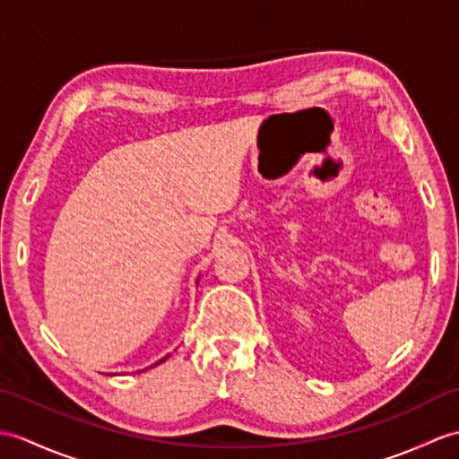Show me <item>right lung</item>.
<instances>
[{
  "instance_id": "obj_1",
  "label": "right lung",
  "mask_w": 459,
  "mask_h": 459,
  "mask_svg": "<svg viewBox=\"0 0 459 459\" xmlns=\"http://www.w3.org/2000/svg\"><path fill=\"white\" fill-rule=\"evenodd\" d=\"M166 359H168V356H166V358H162V359H158V361H156V364H154V366H158V364H162V361H166Z\"/></svg>"
}]
</instances>
